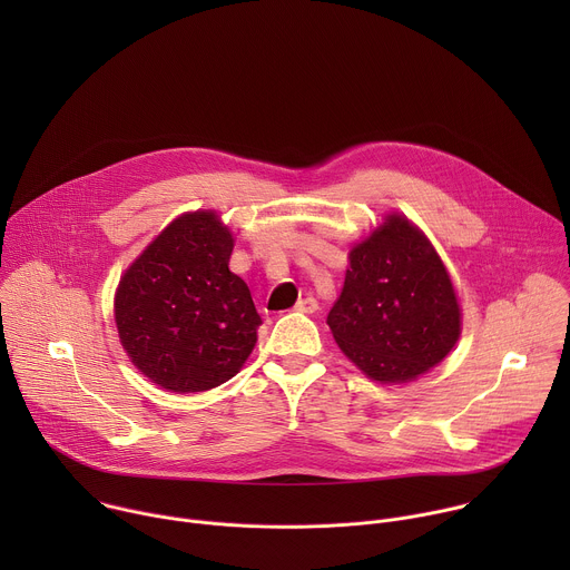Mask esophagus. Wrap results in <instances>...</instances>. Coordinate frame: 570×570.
Masks as SVG:
<instances>
[{"label": "esophagus", "instance_id": "1", "mask_svg": "<svg viewBox=\"0 0 570 570\" xmlns=\"http://www.w3.org/2000/svg\"><path fill=\"white\" fill-rule=\"evenodd\" d=\"M295 311H302V313H315L317 311V299L315 297H304L295 304Z\"/></svg>", "mask_w": 570, "mask_h": 570}]
</instances>
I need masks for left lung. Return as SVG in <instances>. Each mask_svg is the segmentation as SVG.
I'll list each match as a JSON object with an SVG mask.
<instances>
[{"label":"left lung","mask_w":570,"mask_h":570,"mask_svg":"<svg viewBox=\"0 0 570 570\" xmlns=\"http://www.w3.org/2000/svg\"><path fill=\"white\" fill-rule=\"evenodd\" d=\"M327 324L370 379L405 383L453 350L460 308L429 238L392 214L350 253L345 286Z\"/></svg>","instance_id":"8db88e82"}]
</instances>
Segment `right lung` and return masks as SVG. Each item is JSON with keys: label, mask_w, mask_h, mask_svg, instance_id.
<instances>
[{"label": "right lung", "mask_w": 570, "mask_h": 570, "mask_svg": "<svg viewBox=\"0 0 570 570\" xmlns=\"http://www.w3.org/2000/svg\"><path fill=\"white\" fill-rule=\"evenodd\" d=\"M232 248L214 212L185 214L121 277L115 297L121 345L159 387H216L250 356L262 315L227 266Z\"/></svg>", "instance_id": "right-lung-1"}]
</instances>
